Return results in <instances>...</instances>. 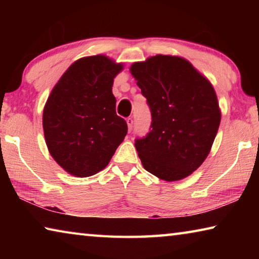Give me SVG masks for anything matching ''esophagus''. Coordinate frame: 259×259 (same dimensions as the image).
Returning <instances> with one entry per match:
<instances>
[{"label": "esophagus", "instance_id": "esophagus-1", "mask_svg": "<svg viewBox=\"0 0 259 259\" xmlns=\"http://www.w3.org/2000/svg\"><path fill=\"white\" fill-rule=\"evenodd\" d=\"M126 124H128L129 133H131V130H133V126H134V120H133V117H129V119H126Z\"/></svg>", "mask_w": 259, "mask_h": 259}]
</instances>
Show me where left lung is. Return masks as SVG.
Returning a JSON list of instances; mask_svg holds the SVG:
<instances>
[{
	"label": "left lung",
	"mask_w": 259,
	"mask_h": 259,
	"mask_svg": "<svg viewBox=\"0 0 259 259\" xmlns=\"http://www.w3.org/2000/svg\"><path fill=\"white\" fill-rule=\"evenodd\" d=\"M147 99L151 131L135 146L145 170L181 181L207 159L221 123V109L207 77L182 57L156 55L131 65Z\"/></svg>",
	"instance_id": "1"
}]
</instances>
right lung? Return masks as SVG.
I'll list each match as a JSON object with an SVG mask.
<instances>
[{"label": "right lung", "mask_w": 259, "mask_h": 259, "mask_svg": "<svg viewBox=\"0 0 259 259\" xmlns=\"http://www.w3.org/2000/svg\"><path fill=\"white\" fill-rule=\"evenodd\" d=\"M123 65L104 55L83 57L67 68L43 109V131L51 156L76 177L106 168L128 125L116 115L114 77Z\"/></svg>", "instance_id": "obj_1"}]
</instances>
